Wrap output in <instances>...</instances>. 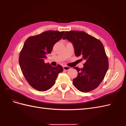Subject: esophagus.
<instances>
[{
  "label": "esophagus",
  "mask_w": 126,
  "mask_h": 126,
  "mask_svg": "<svg viewBox=\"0 0 126 126\" xmlns=\"http://www.w3.org/2000/svg\"><path fill=\"white\" fill-rule=\"evenodd\" d=\"M70 69H71V68L69 66H63V69H64V70H65V71H68V70H70Z\"/></svg>",
  "instance_id": "esophagus-1"
}]
</instances>
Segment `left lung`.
<instances>
[{
    "label": "left lung",
    "mask_w": 126,
    "mask_h": 126,
    "mask_svg": "<svg viewBox=\"0 0 126 126\" xmlns=\"http://www.w3.org/2000/svg\"><path fill=\"white\" fill-rule=\"evenodd\" d=\"M63 39L71 42L76 56L86 61L83 68L74 67L78 76L73 84L82 92H89L97 87L103 80L109 69V60L100 40L83 31H66Z\"/></svg>",
    "instance_id": "1"
}]
</instances>
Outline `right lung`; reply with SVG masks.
<instances>
[{"label":"right lung","mask_w":126,"mask_h":126,"mask_svg":"<svg viewBox=\"0 0 126 126\" xmlns=\"http://www.w3.org/2000/svg\"><path fill=\"white\" fill-rule=\"evenodd\" d=\"M64 31H47L29 37L20 52L19 62L26 80L39 91H46L54 85L59 73L63 71L45 63L46 54L51 53L54 45L62 39Z\"/></svg>","instance_id":"right-lung-1"}]
</instances>
